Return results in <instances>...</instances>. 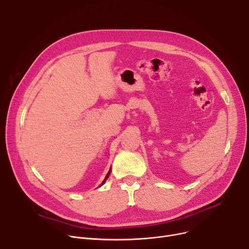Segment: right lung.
<instances>
[{
    "mask_svg": "<svg viewBox=\"0 0 249 249\" xmlns=\"http://www.w3.org/2000/svg\"><path fill=\"white\" fill-rule=\"evenodd\" d=\"M110 173H111V169H110V171H109V173H108V174H107V176H106V178H105V179H104V180H103V182H102V184H101V186H102V185H104V184H105V181H106V179H107V178H109V176H110Z\"/></svg>",
    "mask_w": 249,
    "mask_h": 249,
    "instance_id": "obj_1",
    "label": "right lung"
}]
</instances>
